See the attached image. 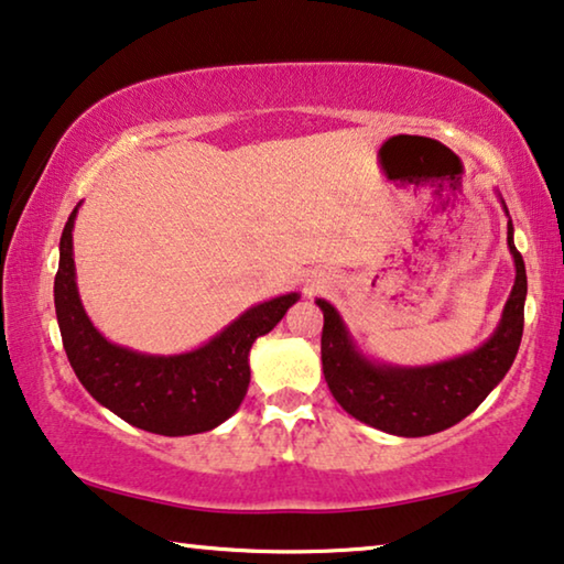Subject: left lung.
I'll return each mask as SVG.
<instances>
[{
	"mask_svg": "<svg viewBox=\"0 0 564 564\" xmlns=\"http://www.w3.org/2000/svg\"><path fill=\"white\" fill-rule=\"evenodd\" d=\"M509 216V208L501 198ZM509 251L517 267L511 295L506 300L494 336L470 354L430 366H389L366 358L328 300H315L323 310V373L330 394L350 417L399 437H424L443 432L476 410L511 369L524 333L527 269L513 247L509 218Z\"/></svg>",
	"mask_w": 564,
	"mask_h": 564,
	"instance_id": "8db88e82",
	"label": "left lung"
}]
</instances>
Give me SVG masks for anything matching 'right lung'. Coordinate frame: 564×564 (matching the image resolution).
I'll return each instance as SVG.
<instances>
[{
  "label": "right lung",
  "mask_w": 564,
  "mask_h": 564,
  "mask_svg": "<svg viewBox=\"0 0 564 564\" xmlns=\"http://www.w3.org/2000/svg\"><path fill=\"white\" fill-rule=\"evenodd\" d=\"M61 236L55 274V315L63 348L88 394L134 427L181 437L208 432L239 410L249 389V350L300 300L297 292L272 297L241 313L203 346L175 356H152L106 340L86 315L73 262V224Z\"/></svg>",
  "instance_id": "right-lung-1"
}]
</instances>
